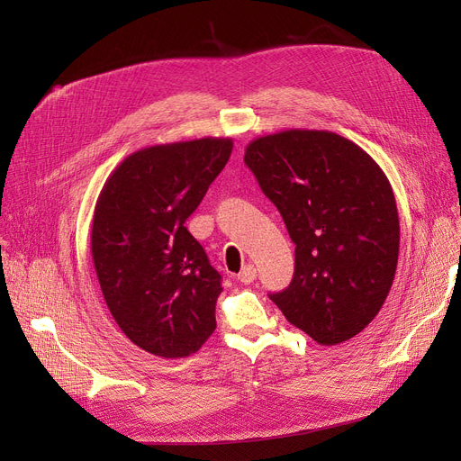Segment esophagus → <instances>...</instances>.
Segmentation results:
<instances>
[{
    "label": "esophagus",
    "mask_w": 461,
    "mask_h": 461,
    "mask_svg": "<svg viewBox=\"0 0 461 461\" xmlns=\"http://www.w3.org/2000/svg\"><path fill=\"white\" fill-rule=\"evenodd\" d=\"M237 278H239L240 282H243V284H250V282H254V280L258 278V271H256L254 265H245L243 271L239 273Z\"/></svg>",
    "instance_id": "esophagus-1"
}]
</instances>
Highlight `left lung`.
<instances>
[{"label": "left lung", "instance_id": "8db88e82", "mask_svg": "<svg viewBox=\"0 0 461 461\" xmlns=\"http://www.w3.org/2000/svg\"><path fill=\"white\" fill-rule=\"evenodd\" d=\"M245 164L295 243V273L269 294L321 346L342 344L379 313L394 280L400 221L377 162L329 131L292 129L249 143Z\"/></svg>", "mask_w": 461, "mask_h": 461}]
</instances>
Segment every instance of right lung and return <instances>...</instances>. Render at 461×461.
<instances>
[{
	"label": "right lung",
	"instance_id": "1",
	"mask_svg": "<svg viewBox=\"0 0 461 461\" xmlns=\"http://www.w3.org/2000/svg\"><path fill=\"white\" fill-rule=\"evenodd\" d=\"M231 149L230 138L140 149L96 200L91 254L104 301L129 340L151 355L188 357L216 329L222 276L185 222Z\"/></svg>",
	"mask_w": 461,
	"mask_h": 461
}]
</instances>
